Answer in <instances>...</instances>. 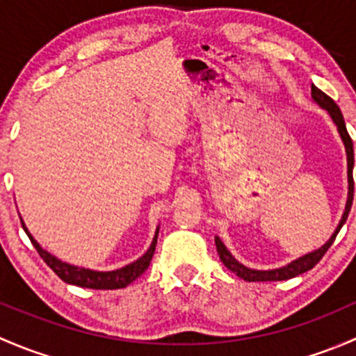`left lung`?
Instances as JSON below:
<instances>
[{"instance_id":"8db88e82","label":"left lung","mask_w":356,"mask_h":356,"mask_svg":"<svg viewBox=\"0 0 356 356\" xmlns=\"http://www.w3.org/2000/svg\"><path fill=\"white\" fill-rule=\"evenodd\" d=\"M312 99L317 103L321 108H324L329 113V117L332 118L334 125L337 127V132H339V138L344 145V152H346V161H348V200H346V207H344V213L341 217L339 224H337L336 231L334 234L329 238V241L325 245H322L318 250L312 251V253L303 254V257L296 258L293 260L291 264L284 265V267H279V268H268V270H257V268H250L246 265H243L241 261L236 260L232 257L231 251L225 248L222 239L218 236H215V245H217V251H218V257H220L222 264L229 268L231 272H234L238 277L245 279L248 282H260V281H286V279H293L296 275L303 274V272L310 270L314 268L318 261L322 260V257L325 254V251L331 248V245L336 239L337 232L341 231V227L344 225L346 222L348 213L351 210V204H353V189H355V182H353V165H355V153H353V141H351L350 134L346 131V124H344V118L343 113H341L339 106L332 102V98H329L325 92H322L317 86H312Z\"/></svg>"}]
</instances>
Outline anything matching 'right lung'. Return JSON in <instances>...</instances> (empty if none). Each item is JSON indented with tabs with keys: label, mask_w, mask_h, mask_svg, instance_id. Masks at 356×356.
<instances>
[{
	"label": "right lung",
	"mask_w": 356,
	"mask_h": 356,
	"mask_svg": "<svg viewBox=\"0 0 356 356\" xmlns=\"http://www.w3.org/2000/svg\"><path fill=\"white\" fill-rule=\"evenodd\" d=\"M20 222H22L25 234L29 236V239H31V243L34 245L35 250H38V253L41 254L42 260L46 261V265H48V267L51 268V270L55 272L63 282H67V284L81 286V288H89V289H120L131 284L132 281H136V279H138L146 268H148L149 261H152L153 258V253H155V246L158 239V227H156L155 238H153L152 245H149L148 250H146V253L143 254L141 258H138V260L132 261V264L125 265V267L117 268V270L99 272V270H91V268L75 267V265L62 261L60 258H56L55 254L42 250L41 245H39V243L32 238L31 232L27 231L22 217H20Z\"/></svg>",
	"instance_id": "right-lung-1"
}]
</instances>
